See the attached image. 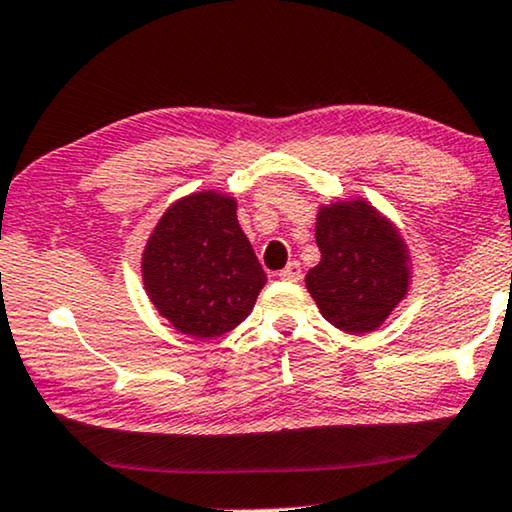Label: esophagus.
<instances>
[{
  "mask_svg": "<svg viewBox=\"0 0 512 512\" xmlns=\"http://www.w3.org/2000/svg\"><path fill=\"white\" fill-rule=\"evenodd\" d=\"M278 278H281V281H288V283H299L302 281V267H299V262H290L288 267L278 274Z\"/></svg>",
  "mask_w": 512,
  "mask_h": 512,
  "instance_id": "obj_1",
  "label": "esophagus"
}]
</instances>
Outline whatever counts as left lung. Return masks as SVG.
I'll use <instances>...</instances> for the list:
<instances>
[{
    "mask_svg": "<svg viewBox=\"0 0 512 512\" xmlns=\"http://www.w3.org/2000/svg\"><path fill=\"white\" fill-rule=\"evenodd\" d=\"M320 262L306 290L337 330L367 335L391 316L412 285L405 236L363 196L320 203L316 215Z\"/></svg>",
    "mask_w": 512,
    "mask_h": 512,
    "instance_id": "obj_1",
    "label": "left lung"
}]
</instances>
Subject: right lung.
<instances>
[{
  "mask_svg": "<svg viewBox=\"0 0 512 512\" xmlns=\"http://www.w3.org/2000/svg\"><path fill=\"white\" fill-rule=\"evenodd\" d=\"M236 208V196L220 189L187 194L170 203L147 238L142 285L182 335H227L250 316L267 283Z\"/></svg>",
  "mask_w": 512,
  "mask_h": 512,
  "instance_id": "1",
  "label": "right lung"
}]
</instances>
